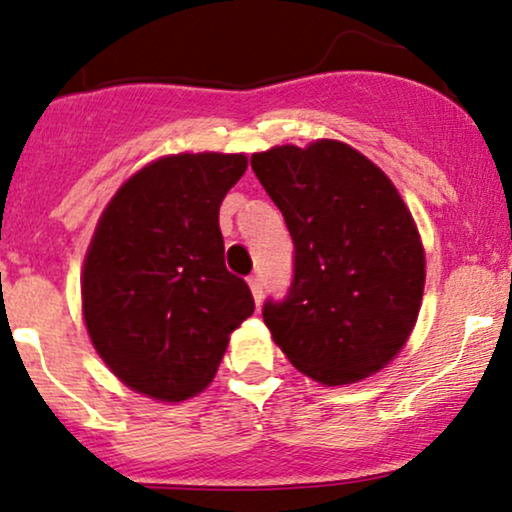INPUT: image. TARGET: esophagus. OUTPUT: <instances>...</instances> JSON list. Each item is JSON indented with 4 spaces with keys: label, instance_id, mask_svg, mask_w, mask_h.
Instances as JSON below:
<instances>
[{
    "label": "esophagus",
    "instance_id": "obj_1",
    "mask_svg": "<svg viewBox=\"0 0 512 512\" xmlns=\"http://www.w3.org/2000/svg\"><path fill=\"white\" fill-rule=\"evenodd\" d=\"M248 284H250V291H252V298H255V303L260 305L262 303V298H264V289H262V279L260 276H250L248 279Z\"/></svg>",
    "mask_w": 512,
    "mask_h": 512
}]
</instances>
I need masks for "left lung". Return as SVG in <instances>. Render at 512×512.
<instances>
[{
    "instance_id": "8db88e82",
    "label": "left lung",
    "mask_w": 512,
    "mask_h": 512,
    "mask_svg": "<svg viewBox=\"0 0 512 512\" xmlns=\"http://www.w3.org/2000/svg\"><path fill=\"white\" fill-rule=\"evenodd\" d=\"M250 166L296 248L289 293L262 308L274 342L322 385L378 373L407 344L426 281L424 245L397 187L334 139L274 146Z\"/></svg>"
}]
</instances>
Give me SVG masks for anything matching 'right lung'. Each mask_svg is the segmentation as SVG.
<instances>
[{
    "label": "right lung",
    "mask_w": 512,
    "mask_h": 512,
    "mask_svg": "<svg viewBox=\"0 0 512 512\" xmlns=\"http://www.w3.org/2000/svg\"><path fill=\"white\" fill-rule=\"evenodd\" d=\"M243 154L163 156L105 207L84 260L88 337L117 378L161 402L211 383L228 337L255 310L223 262L219 207Z\"/></svg>",
    "instance_id": "obj_1"
}]
</instances>
